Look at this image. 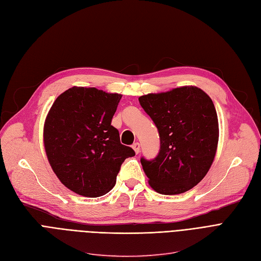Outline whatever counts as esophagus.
I'll use <instances>...</instances> for the list:
<instances>
[{
	"label": "esophagus",
	"mask_w": 261,
	"mask_h": 261,
	"mask_svg": "<svg viewBox=\"0 0 261 261\" xmlns=\"http://www.w3.org/2000/svg\"><path fill=\"white\" fill-rule=\"evenodd\" d=\"M132 148L134 149V151H136V153H139L141 151V146H140V143H134L132 145Z\"/></svg>",
	"instance_id": "34e87169"
}]
</instances>
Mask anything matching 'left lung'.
<instances>
[{
    "label": "left lung",
    "instance_id": "left-lung-1",
    "mask_svg": "<svg viewBox=\"0 0 261 261\" xmlns=\"http://www.w3.org/2000/svg\"><path fill=\"white\" fill-rule=\"evenodd\" d=\"M159 132L160 149L141 163L149 185L162 195L182 194L200 182L213 163L218 119L213 101L197 87L139 98Z\"/></svg>",
    "mask_w": 261,
    "mask_h": 261
}]
</instances>
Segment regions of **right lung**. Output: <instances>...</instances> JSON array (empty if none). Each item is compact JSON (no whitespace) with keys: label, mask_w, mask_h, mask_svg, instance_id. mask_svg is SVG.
I'll use <instances>...</instances> for the list:
<instances>
[{"label":"right lung","mask_w":261,"mask_h":261,"mask_svg":"<svg viewBox=\"0 0 261 261\" xmlns=\"http://www.w3.org/2000/svg\"><path fill=\"white\" fill-rule=\"evenodd\" d=\"M121 94L72 87L54 102L44 125L46 155L62 184L84 197L115 186L122 162L136 155L111 124Z\"/></svg>","instance_id":"obj_1"}]
</instances>
